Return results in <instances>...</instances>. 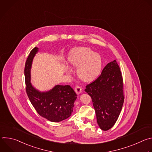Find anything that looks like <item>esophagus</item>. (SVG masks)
<instances>
[{
  "label": "esophagus",
  "instance_id": "obj_1",
  "mask_svg": "<svg viewBox=\"0 0 152 152\" xmlns=\"http://www.w3.org/2000/svg\"><path fill=\"white\" fill-rule=\"evenodd\" d=\"M75 91L77 94H80L82 92V88H80V86H76L75 88Z\"/></svg>",
  "mask_w": 152,
  "mask_h": 152
}]
</instances>
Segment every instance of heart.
<instances>
[{
    "mask_svg": "<svg viewBox=\"0 0 152 152\" xmlns=\"http://www.w3.org/2000/svg\"><path fill=\"white\" fill-rule=\"evenodd\" d=\"M68 61L71 66L77 68L78 76L85 82L96 79L102 69L101 56L90 48L80 47L73 49L70 52ZM65 70L68 75L72 73V68L68 65L65 67Z\"/></svg>",
    "mask_w": 152,
    "mask_h": 152,
    "instance_id": "obj_1",
    "label": "heart"
}]
</instances>
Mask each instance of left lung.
I'll return each instance as SVG.
<instances>
[{"instance_id":"8db88e82","label":"left lung","mask_w":152,"mask_h":152,"mask_svg":"<svg viewBox=\"0 0 152 152\" xmlns=\"http://www.w3.org/2000/svg\"><path fill=\"white\" fill-rule=\"evenodd\" d=\"M85 91L92 99L99 127L103 131L110 129L117 121L124 102L123 78L116 61L108 63L100 76L86 86Z\"/></svg>"}]
</instances>
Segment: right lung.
<instances>
[{
    "mask_svg": "<svg viewBox=\"0 0 152 152\" xmlns=\"http://www.w3.org/2000/svg\"><path fill=\"white\" fill-rule=\"evenodd\" d=\"M38 51V48H34L26 62L25 76L26 93L39 115L52 122H59L72 115L77 94L70 85H56L46 91H41L34 87L31 82V72L33 59Z\"/></svg>",
    "mask_w": 152,
    "mask_h": 152,
    "instance_id": "1",
    "label": "right lung"
}]
</instances>
